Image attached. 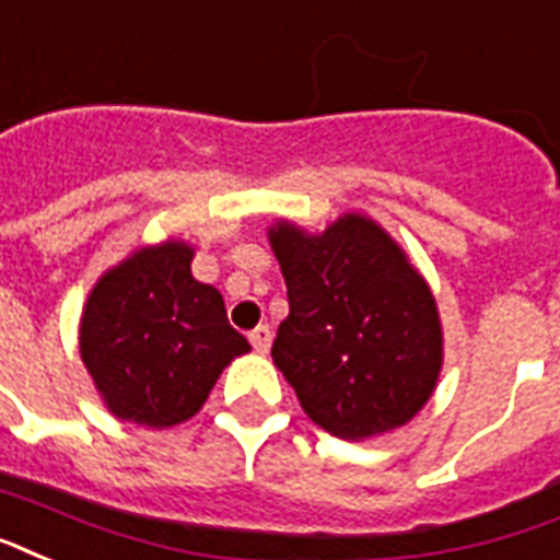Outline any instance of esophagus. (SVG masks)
Returning <instances> with one entry per match:
<instances>
[{"label": "esophagus", "instance_id": "obj_1", "mask_svg": "<svg viewBox=\"0 0 560 560\" xmlns=\"http://www.w3.org/2000/svg\"><path fill=\"white\" fill-rule=\"evenodd\" d=\"M249 340H252V347H255V352H267V349H270V343H272L270 326L255 328V331L249 335Z\"/></svg>", "mask_w": 560, "mask_h": 560}]
</instances>
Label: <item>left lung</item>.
I'll list each match as a JSON object with an SVG mask.
<instances>
[{"instance_id": "1", "label": "left lung", "mask_w": 560, "mask_h": 560, "mask_svg": "<svg viewBox=\"0 0 560 560\" xmlns=\"http://www.w3.org/2000/svg\"><path fill=\"white\" fill-rule=\"evenodd\" d=\"M267 237L290 302L272 364L302 411L343 441L413 420L441 378L443 326L402 246L358 211L314 234L276 220Z\"/></svg>"}]
</instances>
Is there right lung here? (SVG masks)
Listing matches in <instances>:
<instances>
[{
  "instance_id": "right-lung-1",
  "label": "right lung",
  "mask_w": 560,
  "mask_h": 560,
  "mask_svg": "<svg viewBox=\"0 0 560 560\" xmlns=\"http://www.w3.org/2000/svg\"><path fill=\"white\" fill-rule=\"evenodd\" d=\"M194 255L178 237L138 246L88 293L79 352L117 420L147 429L190 420L225 366L249 352L220 290L194 279Z\"/></svg>"
}]
</instances>
